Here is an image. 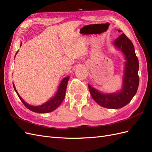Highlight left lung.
Masks as SVG:
<instances>
[{
    "instance_id": "1",
    "label": "left lung",
    "mask_w": 152,
    "mask_h": 152,
    "mask_svg": "<svg viewBox=\"0 0 152 152\" xmlns=\"http://www.w3.org/2000/svg\"><path fill=\"white\" fill-rule=\"evenodd\" d=\"M114 45L121 50L126 60L122 90L115 94H104L88 85L89 91L95 102L100 106L112 109L122 108L129 103L137 92L139 83V61L132 41L123 33L115 39Z\"/></svg>"
}]
</instances>
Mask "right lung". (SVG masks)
<instances>
[{"mask_svg":"<svg viewBox=\"0 0 152 152\" xmlns=\"http://www.w3.org/2000/svg\"><path fill=\"white\" fill-rule=\"evenodd\" d=\"M21 45H20V46ZM69 79V77H66L63 80H62L61 83L60 85V87H59V88H58L57 93L53 98L50 99L45 103L42 104V105L36 106V107L29 105V104H28V103H26L24 101L20 98V96L18 95L17 91H16V89H15L14 84L13 83V87H14L15 91H16L18 98H20L21 102L23 103V104H24L25 107H26V108H28L29 110H31L33 112H37V113H48V112H50L53 111L54 110H55L56 108L62 103V102H63V100L64 99V98L65 96L66 88H67V85Z\"/></svg>","mask_w":152,"mask_h":152,"instance_id":"obj_1","label":"right lung"}]
</instances>
